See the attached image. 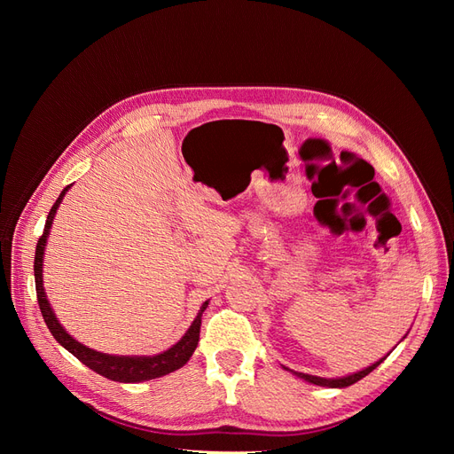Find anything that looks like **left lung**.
<instances>
[{
    "label": "left lung",
    "mask_w": 454,
    "mask_h": 454,
    "mask_svg": "<svg viewBox=\"0 0 454 454\" xmlns=\"http://www.w3.org/2000/svg\"><path fill=\"white\" fill-rule=\"evenodd\" d=\"M384 360H387V356H384L382 360L375 362L373 365H369L362 371H358V373H352V375H347V377H339V379H324V377H314V375H307V373H297V371H294V373L299 377V379H305L307 382H312V384H318V387H329V388H345V387H350V384L358 382L360 379H364L365 375H369L371 371H373L375 367H379ZM287 369V367H286Z\"/></svg>",
    "instance_id": "8db88e82"
}]
</instances>
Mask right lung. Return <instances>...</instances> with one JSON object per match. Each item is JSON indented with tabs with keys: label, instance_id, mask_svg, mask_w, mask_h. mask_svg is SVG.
<instances>
[{
	"label": "right lung",
	"instance_id": "1",
	"mask_svg": "<svg viewBox=\"0 0 454 454\" xmlns=\"http://www.w3.org/2000/svg\"><path fill=\"white\" fill-rule=\"evenodd\" d=\"M70 189V185L62 189L60 197L57 202L52 204V208L47 215V223L43 229V235L39 237L37 246H35V259H34V277H35V292H37V303L41 309V314H43V320L49 327V332L52 337L57 339L60 345L72 352L79 362H83L87 367H90L96 373L109 379V380H117V382H144L157 379L162 375H168L172 371L184 367L191 356H193L197 345H199V337H200V322H202V312L208 307V301H204L197 318L191 324L187 329V333L176 342V345L168 350H164L155 356H114V354H104V352H96L85 345H81L79 340H75L66 329L60 325V322L54 316L51 303L47 301L45 290H43V254H45V244L47 237L51 232V225L54 214H57V208L60 206L66 191Z\"/></svg>",
	"mask_w": 454,
	"mask_h": 454
}]
</instances>
